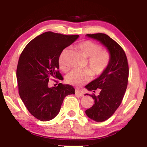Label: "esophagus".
<instances>
[{
    "instance_id": "esophagus-1",
    "label": "esophagus",
    "mask_w": 147,
    "mask_h": 147,
    "mask_svg": "<svg viewBox=\"0 0 147 147\" xmlns=\"http://www.w3.org/2000/svg\"><path fill=\"white\" fill-rule=\"evenodd\" d=\"M76 94L80 96H84V93L82 91H80L78 90H76Z\"/></svg>"
}]
</instances>
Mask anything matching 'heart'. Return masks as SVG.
Returning a JSON list of instances; mask_svg holds the SVG:
<instances>
[{
  "label": "heart",
  "instance_id": "1",
  "mask_svg": "<svg viewBox=\"0 0 147 147\" xmlns=\"http://www.w3.org/2000/svg\"><path fill=\"white\" fill-rule=\"evenodd\" d=\"M77 47L88 57V65L94 76H100L108 67L110 60V53L106 50L102 49L99 44L85 40L78 43ZM67 52V48L62 50L58 59L60 69L63 71L68 70L66 62ZM91 72L88 69H74L66 76V82L73 86H82L90 81L92 76Z\"/></svg>",
  "mask_w": 147,
  "mask_h": 147
}]
</instances>
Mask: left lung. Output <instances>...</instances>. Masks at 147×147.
<instances>
[{
	"mask_svg": "<svg viewBox=\"0 0 147 147\" xmlns=\"http://www.w3.org/2000/svg\"><path fill=\"white\" fill-rule=\"evenodd\" d=\"M86 35L103 44L110 55L109 65L105 71L86 86L90 91L100 90L97 96L94 94L90 95L94 99V104L86 110V115L94 121L103 122L113 115L123 99L129 74L128 60L123 49L108 35L104 33Z\"/></svg>",
	"mask_w": 147,
	"mask_h": 147,
	"instance_id": "left-lung-1",
	"label": "left lung"
}]
</instances>
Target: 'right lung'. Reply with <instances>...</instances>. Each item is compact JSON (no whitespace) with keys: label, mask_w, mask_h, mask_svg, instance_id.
Segmentation results:
<instances>
[{"label":"right lung","mask_w":147,"mask_h":147,"mask_svg":"<svg viewBox=\"0 0 147 147\" xmlns=\"http://www.w3.org/2000/svg\"><path fill=\"white\" fill-rule=\"evenodd\" d=\"M78 37L45 32L30 41L20 55L17 69L20 97L30 113L41 121L55 118L65 96L75 94L73 86L59 83L49 88L48 82L51 78L63 79L58 70L59 56Z\"/></svg>","instance_id":"obj_1"}]
</instances>
